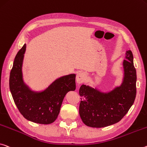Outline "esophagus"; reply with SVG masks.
I'll return each mask as SVG.
<instances>
[{"label":"esophagus","instance_id":"1","mask_svg":"<svg viewBox=\"0 0 147 147\" xmlns=\"http://www.w3.org/2000/svg\"><path fill=\"white\" fill-rule=\"evenodd\" d=\"M86 76H87V74L85 72H80V73H78L77 76H76V81H77V82L79 84L82 83L84 81Z\"/></svg>","mask_w":147,"mask_h":147}]
</instances>
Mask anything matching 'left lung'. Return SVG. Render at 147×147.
<instances>
[{
    "label": "left lung",
    "mask_w": 147,
    "mask_h": 147,
    "mask_svg": "<svg viewBox=\"0 0 147 147\" xmlns=\"http://www.w3.org/2000/svg\"><path fill=\"white\" fill-rule=\"evenodd\" d=\"M124 60V77L122 84L111 92L103 93L82 85L79 114L88 126L103 127L119 122L134 104L136 97V70L131 51L126 52Z\"/></svg>",
    "instance_id": "1"
}]
</instances>
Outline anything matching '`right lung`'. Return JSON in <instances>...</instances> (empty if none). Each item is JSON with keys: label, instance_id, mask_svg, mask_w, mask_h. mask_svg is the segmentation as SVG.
Returning <instances> with one entry per match:
<instances>
[{"label": "right lung", "instance_id": "add662e5", "mask_svg": "<svg viewBox=\"0 0 147 147\" xmlns=\"http://www.w3.org/2000/svg\"><path fill=\"white\" fill-rule=\"evenodd\" d=\"M25 49V44L16 55L10 71L9 85L11 95L25 118L38 124H51L57 118L67 93L75 90L76 75L62 76L43 92H33L23 80L22 69Z\"/></svg>", "mask_w": 147, "mask_h": 147}]
</instances>
